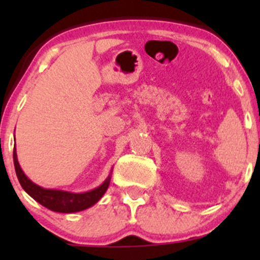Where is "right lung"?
Instances as JSON below:
<instances>
[{"label":"right lung","instance_id":"add662e5","mask_svg":"<svg viewBox=\"0 0 260 260\" xmlns=\"http://www.w3.org/2000/svg\"><path fill=\"white\" fill-rule=\"evenodd\" d=\"M14 165L21 186L34 200L48 208L49 210L64 212V214L85 210V209L93 206L94 204L101 200L102 196L108 188L109 182H111V175H109L101 186H98L94 190L88 191V192L74 193L62 190H50V188L41 187V186L34 183L30 179H27V176L23 174L20 165H18L16 149H14Z\"/></svg>","mask_w":260,"mask_h":260}]
</instances>
